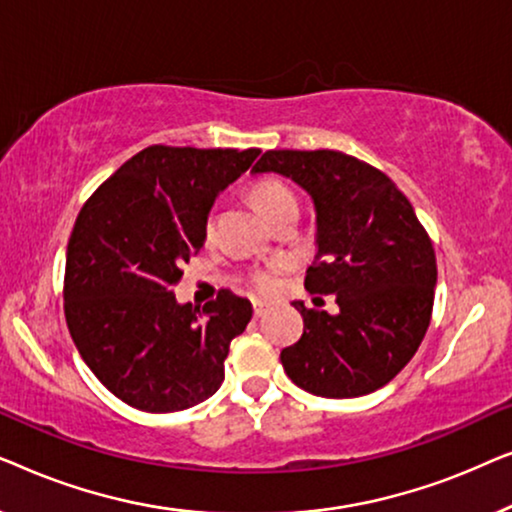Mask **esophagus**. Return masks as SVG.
I'll return each instance as SVG.
<instances>
[{
    "mask_svg": "<svg viewBox=\"0 0 512 512\" xmlns=\"http://www.w3.org/2000/svg\"><path fill=\"white\" fill-rule=\"evenodd\" d=\"M268 303H261V300H254V317L258 319V317H263L265 312H268Z\"/></svg>",
    "mask_w": 512,
    "mask_h": 512,
    "instance_id": "esophagus-1",
    "label": "esophagus"
}]
</instances>
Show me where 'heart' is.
<instances>
[{"label":"heart","instance_id":"obj_1","mask_svg":"<svg viewBox=\"0 0 512 512\" xmlns=\"http://www.w3.org/2000/svg\"><path fill=\"white\" fill-rule=\"evenodd\" d=\"M249 198L256 205L258 212L270 221L275 219L282 209L296 207V198H293L291 188L277 177H258L256 181H251ZM212 235H214V214L209 212L205 219V237L207 240H212ZM286 268H289V263H286L284 258L263 265V268H254L249 272L251 289L256 293H272L277 289V277L282 275Z\"/></svg>","mask_w":512,"mask_h":512}]
</instances>
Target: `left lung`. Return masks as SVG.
<instances>
[{
  "label": "left lung",
  "instance_id": "obj_1",
  "mask_svg": "<svg viewBox=\"0 0 512 512\" xmlns=\"http://www.w3.org/2000/svg\"><path fill=\"white\" fill-rule=\"evenodd\" d=\"M251 172H279L312 195L317 256L305 289L333 293L340 312L303 314L282 349L286 375L324 398L370 394L422 345L436 293V251L410 200L377 167L342 151H265Z\"/></svg>",
  "mask_w": 512,
  "mask_h": 512
}]
</instances>
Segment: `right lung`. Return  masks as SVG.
I'll return each instance as SVG.
<instances>
[{
    "mask_svg": "<svg viewBox=\"0 0 512 512\" xmlns=\"http://www.w3.org/2000/svg\"><path fill=\"white\" fill-rule=\"evenodd\" d=\"M258 153L146 146L76 216L62 286L69 335L97 380L132 408L186 410L221 387L251 303L221 289L198 310L177 303L174 284L205 244L214 198Z\"/></svg>",
    "mask_w": 512,
    "mask_h": 512,
    "instance_id": "add662e5",
    "label": "right lung"
}]
</instances>
